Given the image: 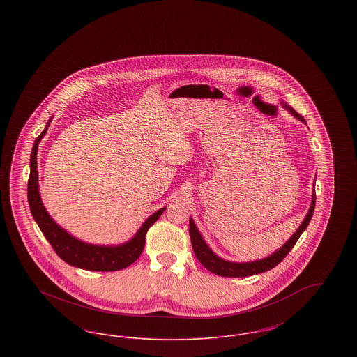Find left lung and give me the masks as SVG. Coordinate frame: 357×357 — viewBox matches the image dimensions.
Segmentation results:
<instances>
[{"label":"left lung","instance_id":"8db88e82","mask_svg":"<svg viewBox=\"0 0 357 357\" xmlns=\"http://www.w3.org/2000/svg\"><path fill=\"white\" fill-rule=\"evenodd\" d=\"M290 114L293 116H296L297 119L301 120L305 123V119L297 114L294 109H291L287 104H284ZM314 206H316V190H313V195H312V204H310V208L306 214L305 220L300 225V227L297 229V231L291 236L288 242L278 249L274 255L271 257H266L264 259L259 261H255V262H246V264H236V262H229L225 261L220 257L214 255L210 248L206 245L202 236L199 234L197 226L194 225V221L190 220V226H188V233H190V238H191V245H192V250L194 255L198 258V261L204 265L207 271H210L217 275H222V277H248V275H253V274H258V273L266 272L271 271L274 266H277L287 255L289 252L293 249V246L296 245V242L298 241L300 236L304 233L309 222L313 217V211H314Z\"/></svg>","mask_w":357,"mask_h":357}]
</instances>
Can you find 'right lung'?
<instances>
[{
  "instance_id": "1",
  "label": "right lung",
  "mask_w": 357,
  "mask_h": 357,
  "mask_svg": "<svg viewBox=\"0 0 357 357\" xmlns=\"http://www.w3.org/2000/svg\"><path fill=\"white\" fill-rule=\"evenodd\" d=\"M51 123V121H50ZM48 123V126H50ZM45 130L34 140L32 155H31V174L28 181V202L32 211L34 221L37 222L44 237L51 243L53 250L63 261L69 265L95 272H115L124 269L134 264L139 255H142L146 245V234L158 218L162 215L165 208H160L153 214L143 226L139 229L135 237L120 246H96L89 245L76 239L61 229L52 220L43 206L38 192V172H37V150L38 143L45 135Z\"/></svg>"
}]
</instances>
